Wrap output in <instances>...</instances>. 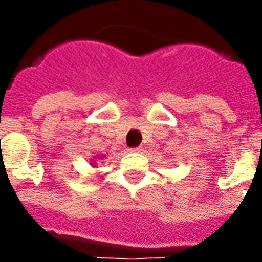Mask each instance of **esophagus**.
Wrapping results in <instances>:
<instances>
[{
	"mask_svg": "<svg viewBox=\"0 0 262 262\" xmlns=\"http://www.w3.org/2000/svg\"><path fill=\"white\" fill-rule=\"evenodd\" d=\"M143 148L142 147H133V148H129V151H130V153H140V151H142Z\"/></svg>",
	"mask_w": 262,
	"mask_h": 262,
	"instance_id": "esophagus-1",
	"label": "esophagus"
}]
</instances>
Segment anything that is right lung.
<instances>
[{
  "instance_id": "right-lung-1",
  "label": "right lung",
  "mask_w": 262,
  "mask_h": 262,
  "mask_svg": "<svg viewBox=\"0 0 262 262\" xmlns=\"http://www.w3.org/2000/svg\"><path fill=\"white\" fill-rule=\"evenodd\" d=\"M103 157H105L103 154H99V156H97V157H94V159L91 160V165H92V167L95 168V167H97V161H98V160H103Z\"/></svg>"
}]
</instances>
